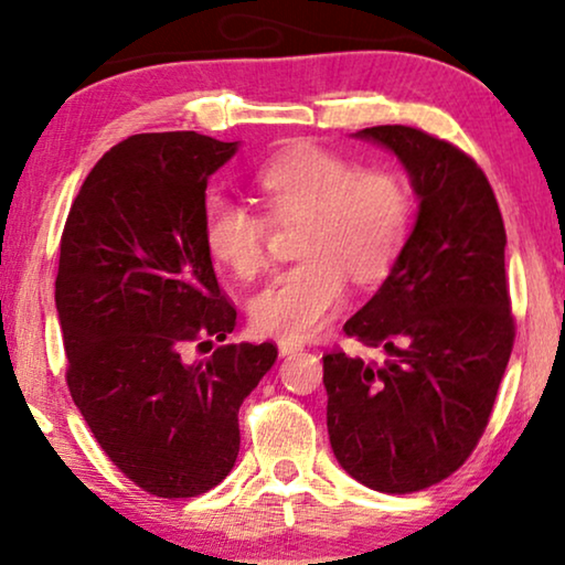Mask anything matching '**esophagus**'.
Returning <instances> with one entry per match:
<instances>
[{
	"instance_id": "esophagus-1",
	"label": "esophagus",
	"mask_w": 565,
	"mask_h": 565,
	"mask_svg": "<svg viewBox=\"0 0 565 565\" xmlns=\"http://www.w3.org/2000/svg\"><path fill=\"white\" fill-rule=\"evenodd\" d=\"M277 350H280L282 358H292V354L303 352V344H300L298 339H280V342H277Z\"/></svg>"
}]
</instances>
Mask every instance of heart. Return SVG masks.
<instances>
[{"mask_svg":"<svg viewBox=\"0 0 565 565\" xmlns=\"http://www.w3.org/2000/svg\"><path fill=\"white\" fill-rule=\"evenodd\" d=\"M269 221L303 218L296 252L252 300L257 331L282 339L313 337L347 296V273L375 282L396 265L414 218L408 182L385 167H360L342 151L292 143L254 172ZM269 221L242 200L211 198L203 242L215 262L254 277L267 262Z\"/></svg>","mask_w":565,"mask_h":565,"instance_id":"obj_1","label":"heart"}]
</instances>
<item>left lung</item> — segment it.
Returning a JSON list of instances; mask_svg holds the SVG:
<instances>
[{
  "label": "left lung",
  "instance_id": "8db88e82",
  "mask_svg": "<svg viewBox=\"0 0 565 565\" xmlns=\"http://www.w3.org/2000/svg\"><path fill=\"white\" fill-rule=\"evenodd\" d=\"M391 149L419 213L381 290L344 334L388 360L323 354L327 427L339 466L367 489L414 493L476 450L514 347L507 231L483 169L412 126L358 134Z\"/></svg>",
  "mask_w": 565,
  "mask_h": 565
}]
</instances>
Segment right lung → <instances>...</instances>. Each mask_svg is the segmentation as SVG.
I'll use <instances>...</instances> for the list:
<instances>
[{"label": "right lung", "mask_w": 565, "mask_h": 565, "mask_svg": "<svg viewBox=\"0 0 565 565\" xmlns=\"http://www.w3.org/2000/svg\"><path fill=\"white\" fill-rule=\"evenodd\" d=\"M236 141L138 134L84 180L61 234L56 311L66 385L126 478L161 499L211 491L238 455V408L277 347L223 344L236 327L203 242L207 177Z\"/></svg>", "instance_id": "obj_1"}]
</instances>
